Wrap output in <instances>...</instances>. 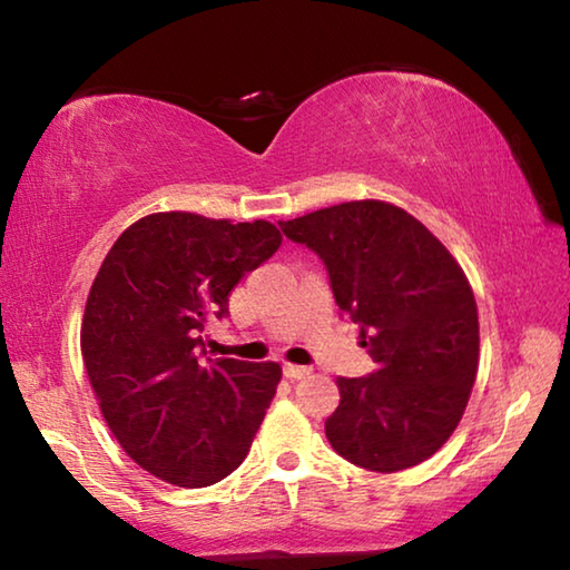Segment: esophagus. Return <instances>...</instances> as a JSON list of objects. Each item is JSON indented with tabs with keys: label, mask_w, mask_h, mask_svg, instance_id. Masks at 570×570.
Instances as JSON below:
<instances>
[{
	"label": "esophagus",
	"mask_w": 570,
	"mask_h": 570,
	"mask_svg": "<svg viewBox=\"0 0 570 570\" xmlns=\"http://www.w3.org/2000/svg\"><path fill=\"white\" fill-rule=\"evenodd\" d=\"M308 372H312V370H308V366L292 364V362H284V374H286L288 380H304Z\"/></svg>",
	"instance_id": "obj_1"
}]
</instances>
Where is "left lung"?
Returning <instances> with one entry per match:
<instances>
[{"instance_id":"8db88e82","label":"left lung","mask_w":570,"mask_h":570,"mask_svg":"<svg viewBox=\"0 0 570 570\" xmlns=\"http://www.w3.org/2000/svg\"><path fill=\"white\" fill-rule=\"evenodd\" d=\"M286 238L322 258L336 306L362 326L377 362L340 377L326 440L352 465L397 472L435 455L455 432L478 374V304L450 250L384 200H350L294 220Z\"/></svg>"}]
</instances>
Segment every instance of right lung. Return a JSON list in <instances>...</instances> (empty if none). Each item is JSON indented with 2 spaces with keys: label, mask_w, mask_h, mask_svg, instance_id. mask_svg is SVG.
Wrapping results in <instances>:
<instances>
[{
  "label": "right lung",
  "mask_w": 570,
  "mask_h": 570,
  "mask_svg": "<svg viewBox=\"0 0 570 570\" xmlns=\"http://www.w3.org/2000/svg\"><path fill=\"white\" fill-rule=\"evenodd\" d=\"M278 246L268 220L170 210L135 220L105 256L85 304L82 360L115 440L150 475L206 488L248 455L282 366L200 360V332Z\"/></svg>",
  "instance_id": "right-lung-1"
}]
</instances>
